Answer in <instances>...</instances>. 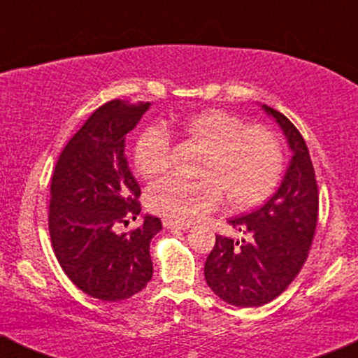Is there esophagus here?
Returning <instances> with one entry per match:
<instances>
[{
  "label": "esophagus",
  "mask_w": 358,
  "mask_h": 358,
  "mask_svg": "<svg viewBox=\"0 0 358 358\" xmlns=\"http://www.w3.org/2000/svg\"><path fill=\"white\" fill-rule=\"evenodd\" d=\"M163 225L166 229H178V231H185V229L192 227V222H180V220H173V219H165L163 220Z\"/></svg>",
  "instance_id": "esophagus-1"
}]
</instances>
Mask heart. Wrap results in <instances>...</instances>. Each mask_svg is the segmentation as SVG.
<instances>
[{
	"mask_svg": "<svg viewBox=\"0 0 358 358\" xmlns=\"http://www.w3.org/2000/svg\"><path fill=\"white\" fill-rule=\"evenodd\" d=\"M190 143L202 148L195 176L187 180L166 176L146 190L151 212L173 220H195L220 203L234 210H249L269 199L285 168V151L274 131L244 124L236 114L207 109L175 127ZM171 158V138L163 126L141 131L133 148L134 168L145 178L166 171Z\"/></svg>",
	"mask_w": 358,
	"mask_h": 358,
	"instance_id": "b5f03b06",
	"label": "heart"
}]
</instances>
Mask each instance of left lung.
Returning <instances> with one entry per match:
<instances>
[{"mask_svg":"<svg viewBox=\"0 0 358 358\" xmlns=\"http://www.w3.org/2000/svg\"><path fill=\"white\" fill-rule=\"evenodd\" d=\"M262 108L285 131L293 150L289 168L262 207L229 220L249 241L239 244L217 234L203 269L213 293L241 308L266 305L293 282L306 262L318 222V185L305 139L285 114Z\"/></svg>","mask_w":358,"mask_h":358,"instance_id":"obj_1","label":"left lung"}]
</instances>
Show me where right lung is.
I'll return each mask as SVG.
<instances>
[{
  "label": "right lung",
  "mask_w": 358,
  "mask_h": 358,
  "mask_svg": "<svg viewBox=\"0 0 358 358\" xmlns=\"http://www.w3.org/2000/svg\"><path fill=\"white\" fill-rule=\"evenodd\" d=\"M150 106L121 99L102 104L64 148L52 175L53 252L73 285L102 301L131 298L153 276L150 242L162 220L146 215L139 227L116 232L141 212V188L124 148L126 134Z\"/></svg>",
  "instance_id": "add662e5"
}]
</instances>
